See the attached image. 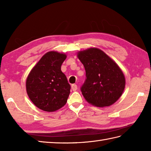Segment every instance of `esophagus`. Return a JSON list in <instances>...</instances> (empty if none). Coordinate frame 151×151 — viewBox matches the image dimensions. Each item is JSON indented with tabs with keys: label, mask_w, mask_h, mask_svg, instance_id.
Masks as SVG:
<instances>
[{
	"label": "esophagus",
	"mask_w": 151,
	"mask_h": 151,
	"mask_svg": "<svg viewBox=\"0 0 151 151\" xmlns=\"http://www.w3.org/2000/svg\"><path fill=\"white\" fill-rule=\"evenodd\" d=\"M71 88H72V89H73V91H75L76 89H77V86H76V84H73L72 86H71Z\"/></svg>",
	"instance_id": "obj_1"
}]
</instances>
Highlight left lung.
I'll return each instance as SVG.
<instances>
[{
	"label": "left lung",
	"mask_w": 151,
	"mask_h": 151,
	"mask_svg": "<svg viewBox=\"0 0 151 151\" xmlns=\"http://www.w3.org/2000/svg\"><path fill=\"white\" fill-rule=\"evenodd\" d=\"M86 78L81 88L88 102L97 107L109 106L121 96L125 87L123 73L114 61L97 48L80 51Z\"/></svg>",
	"instance_id": "obj_1"
}]
</instances>
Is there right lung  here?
Here are the masks:
<instances>
[{
    "label": "right lung",
    "instance_id": "right-lung-1",
    "mask_svg": "<svg viewBox=\"0 0 151 151\" xmlns=\"http://www.w3.org/2000/svg\"><path fill=\"white\" fill-rule=\"evenodd\" d=\"M67 56L56 51L42 56L28 75L26 88L31 101L38 108L52 112L66 104L70 86L61 66Z\"/></svg>",
    "mask_w": 151,
    "mask_h": 151
}]
</instances>
